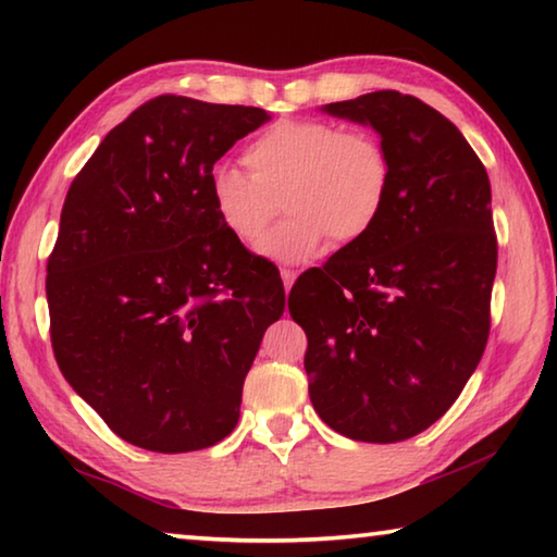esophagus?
<instances>
[{
	"instance_id": "1",
	"label": "esophagus",
	"mask_w": 557,
	"mask_h": 557,
	"mask_svg": "<svg viewBox=\"0 0 557 557\" xmlns=\"http://www.w3.org/2000/svg\"><path fill=\"white\" fill-rule=\"evenodd\" d=\"M280 275H282V282H285V289L289 292V289H292V285H295V280H297V272H295V270L282 268V270H280Z\"/></svg>"
}]
</instances>
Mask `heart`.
Returning a JSON list of instances; mask_svg holds the SVG:
<instances>
[{
    "label": "heart",
    "instance_id": "1",
    "mask_svg": "<svg viewBox=\"0 0 557 557\" xmlns=\"http://www.w3.org/2000/svg\"><path fill=\"white\" fill-rule=\"evenodd\" d=\"M248 174L219 166L211 199L223 228L256 243L282 209L258 250L277 262H307L332 238L363 240L381 223L393 188V162L373 132L344 129L329 120H280L243 152Z\"/></svg>",
    "mask_w": 557,
    "mask_h": 557
}]
</instances>
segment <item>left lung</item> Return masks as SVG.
Here are the masks:
<instances>
[{
    "label": "left lung",
    "mask_w": 557,
    "mask_h": 557,
    "mask_svg": "<svg viewBox=\"0 0 557 557\" xmlns=\"http://www.w3.org/2000/svg\"><path fill=\"white\" fill-rule=\"evenodd\" d=\"M324 112L371 125L393 162L381 223L301 275L289 314L305 329L309 398L338 435L400 442L459 398L492 326V186L451 122L398 90Z\"/></svg>",
    "instance_id": "1"
}]
</instances>
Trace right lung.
<instances>
[{
	"instance_id": "obj_1",
	"label": "right lung",
	"mask_w": 557,
	"mask_h": 557,
	"mask_svg": "<svg viewBox=\"0 0 557 557\" xmlns=\"http://www.w3.org/2000/svg\"><path fill=\"white\" fill-rule=\"evenodd\" d=\"M268 120L159 96L108 132L65 194L46 265L53 356L129 445L178 455L238 425L243 381L285 312V287L223 228L211 176Z\"/></svg>"
}]
</instances>
